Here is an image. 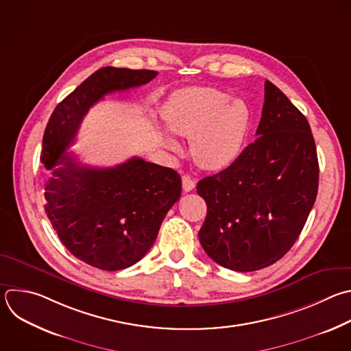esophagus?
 Here are the masks:
<instances>
[{
    "instance_id": "1",
    "label": "esophagus",
    "mask_w": 351,
    "mask_h": 351,
    "mask_svg": "<svg viewBox=\"0 0 351 351\" xmlns=\"http://www.w3.org/2000/svg\"><path fill=\"white\" fill-rule=\"evenodd\" d=\"M182 184H183V190L186 193L191 191L194 187H195V182L189 176V175H183L182 176Z\"/></svg>"
}]
</instances>
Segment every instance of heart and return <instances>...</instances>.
<instances>
[{
  "label": "heart",
  "mask_w": 351,
  "mask_h": 351,
  "mask_svg": "<svg viewBox=\"0 0 351 351\" xmlns=\"http://www.w3.org/2000/svg\"><path fill=\"white\" fill-rule=\"evenodd\" d=\"M168 130L191 139L195 162L208 171H220L237 160L250 127V110L240 99L221 90L191 86L175 92L162 108ZM165 146L178 152V143L167 138Z\"/></svg>",
  "instance_id": "heart-1"
}]
</instances>
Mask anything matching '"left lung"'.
I'll list each match as a JSON object with an SVG mask.
<instances>
[{"instance_id":"8db88e82","label":"left lung","mask_w":351,"mask_h":351,"mask_svg":"<svg viewBox=\"0 0 351 351\" xmlns=\"http://www.w3.org/2000/svg\"><path fill=\"white\" fill-rule=\"evenodd\" d=\"M256 135L230 167L197 184L208 206L198 231L204 251L243 273L265 269L292 248L318 191L308 121L270 81Z\"/></svg>"}]
</instances>
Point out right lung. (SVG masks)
<instances>
[{
	"instance_id": "add662e5",
	"label": "right lung",
	"mask_w": 351,
	"mask_h": 351,
	"mask_svg": "<svg viewBox=\"0 0 351 351\" xmlns=\"http://www.w3.org/2000/svg\"><path fill=\"white\" fill-rule=\"evenodd\" d=\"M157 74L117 67L95 71L56 106L44 132L41 162L52 171L45 213L70 254L100 270L127 269L147 254L180 198L182 179L176 171L138 157L92 168L66 150L88 110L104 95L145 85Z\"/></svg>"
}]
</instances>
